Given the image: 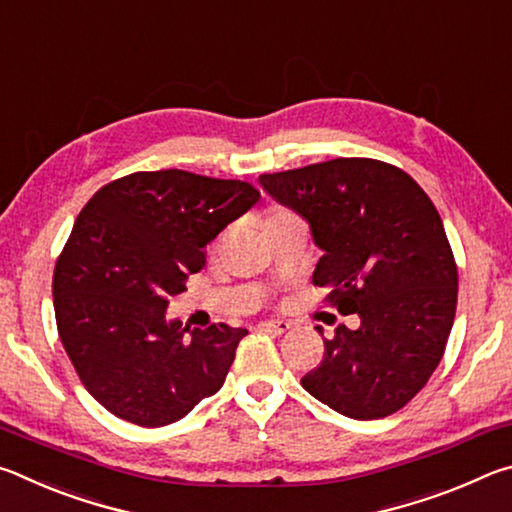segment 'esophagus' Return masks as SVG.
Returning <instances> with one entry per match:
<instances>
[{
  "mask_svg": "<svg viewBox=\"0 0 512 512\" xmlns=\"http://www.w3.org/2000/svg\"><path fill=\"white\" fill-rule=\"evenodd\" d=\"M259 329H262V332H271V334H284L291 329V323L289 320H262V323H259Z\"/></svg>",
  "mask_w": 512,
  "mask_h": 512,
  "instance_id": "obj_1",
  "label": "esophagus"
}]
</instances>
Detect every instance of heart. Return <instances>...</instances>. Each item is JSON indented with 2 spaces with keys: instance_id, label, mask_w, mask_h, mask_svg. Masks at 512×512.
<instances>
[{
  "instance_id": "heart-1",
  "label": "heart",
  "mask_w": 512,
  "mask_h": 512,
  "mask_svg": "<svg viewBox=\"0 0 512 512\" xmlns=\"http://www.w3.org/2000/svg\"><path fill=\"white\" fill-rule=\"evenodd\" d=\"M291 216H296L289 210H284V207H273V210H268V214L264 216V228L268 223H275V221H282V219H291Z\"/></svg>"
}]
</instances>
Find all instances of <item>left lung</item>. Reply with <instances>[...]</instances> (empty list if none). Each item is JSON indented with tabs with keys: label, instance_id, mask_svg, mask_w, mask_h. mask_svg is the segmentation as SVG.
<instances>
[{
	"label": "left lung",
	"instance_id": "left-lung-1",
	"mask_svg": "<svg viewBox=\"0 0 512 512\" xmlns=\"http://www.w3.org/2000/svg\"><path fill=\"white\" fill-rule=\"evenodd\" d=\"M259 185L309 223L323 250L314 284L334 287L329 302L361 318L325 339L305 391L354 420L400 411L443 359L456 314L458 271L431 198L370 158L264 173Z\"/></svg>",
	"mask_w": 512,
	"mask_h": 512
}]
</instances>
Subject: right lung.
I'll use <instances>...</instances> for the list:
<instances>
[{
	"label": "right lung",
	"instance_id": "obj_1",
	"mask_svg": "<svg viewBox=\"0 0 512 512\" xmlns=\"http://www.w3.org/2000/svg\"><path fill=\"white\" fill-rule=\"evenodd\" d=\"M259 192L180 169L137 171L94 194L54 271L58 336L101 406L164 427L223 386L248 329L183 327L169 296L205 266V248Z\"/></svg>",
	"mask_w": 512,
	"mask_h": 512
}]
</instances>
